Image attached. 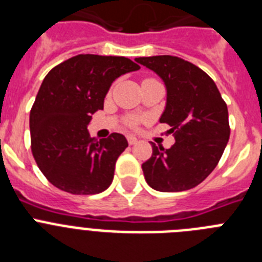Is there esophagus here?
I'll return each instance as SVG.
<instances>
[{
  "label": "esophagus",
  "instance_id": "1",
  "mask_svg": "<svg viewBox=\"0 0 262 262\" xmlns=\"http://www.w3.org/2000/svg\"><path fill=\"white\" fill-rule=\"evenodd\" d=\"M127 140H128V144L129 145H134V144H136V143H138V139L135 138V136H127Z\"/></svg>",
  "mask_w": 262,
  "mask_h": 262
}]
</instances>
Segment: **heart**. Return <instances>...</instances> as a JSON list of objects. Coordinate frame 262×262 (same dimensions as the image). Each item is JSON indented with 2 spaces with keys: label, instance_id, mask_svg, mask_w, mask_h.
<instances>
[{
  "label": "heart",
  "instance_id": "b5f03b06",
  "mask_svg": "<svg viewBox=\"0 0 262 262\" xmlns=\"http://www.w3.org/2000/svg\"><path fill=\"white\" fill-rule=\"evenodd\" d=\"M136 123H138V120L134 119V118H131V119H128V124H129V126H135Z\"/></svg>",
  "mask_w": 262,
  "mask_h": 262
}]
</instances>
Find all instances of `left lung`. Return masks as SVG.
<instances>
[{
	"label": "left lung",
	"mask_w": 262,
	"mask_h": 262,
	"mask_svg": "<svg viewBox=\"0 0 262 262\" xmlns=\"http://www.w3.org/2000/svg\"><path fill=\"white\" fill-rule=\"evenodd\" d=\"M155 72L166 89L160 117L174 133L176 143L164 149L152 143V156L142 165L147 184L157 191L193 189L217 165L230 139L228 110L214 81L180 57H136Z\"/></svg>",
	"instance_id": "obj_1"
}]
</instances>
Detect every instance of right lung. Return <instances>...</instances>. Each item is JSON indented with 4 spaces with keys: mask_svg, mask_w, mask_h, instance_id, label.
<instances>
[{
    "mask_svg": "<svg viewBox=\"0 0 262 262\" xmlns=\"http://www.w3.org/2000/svg\"><path fill=\"white\" fill-rule=\"evenodd\" d=\"M138 69L123 56L77 55L48 72L30 111V134L34 159L53 186L85 195L110 186L128 143L117 133L90 138L88 124L103 108L111 84Z\"/></svg>",
    "mask_w": 262,
    "mask_h": 262,
    "instance_id": "right-lung-1",
    "label": "right lung"
}]
</instances>
